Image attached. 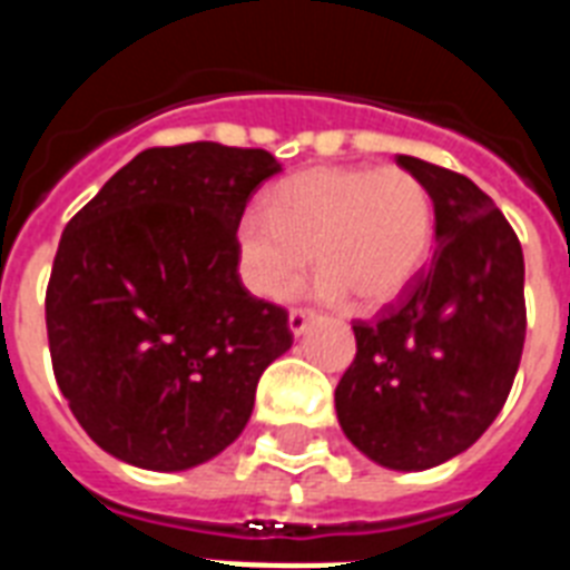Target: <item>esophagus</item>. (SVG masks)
I'll return each mask as SVG.
<instances>
[{
  "mask_svg": "<svg viewBox=\"0 0 570 570\" xmlns=\"http://www.w3.org/2000/svg\"><path fill=\"white\" fill-rule=\"evenodd\" d=\"M316 320V313L304 311V307H293L289 311V331H293L295 337H302L304 331L311 328V322Z\"/></svg>",
  "mask_w": 570,
  "mask_h": 570,
  "instance_id": "1",
  "label": "esophagus"
}]
</instances>
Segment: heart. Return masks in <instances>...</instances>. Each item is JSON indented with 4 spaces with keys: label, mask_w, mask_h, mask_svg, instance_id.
Segmentation results:
<instances>
[{
    "label": "heart",
    "mask_w": 570,
    "mask_h": 570,
    "mask_svg": "<svg viewBox=\"0 0 570 570\" xmlns=\"http://www.w3.org/2000/svg\"><path fill=\"white\" fill-rule=\"evenodd\" d=\"M434 245V204L405 168L325 165L293 174L266 195V215L236 224V257L250 293L281 302L311 266L320 293L381 307L407 289Z\"/></svg>",
    "instance_id": "b5f03b06"
}]
</instances>
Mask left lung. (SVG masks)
Masks as SVG:
<instances>
[{
  "label": "left lung",
  "mask_w": 570,
  "mask_h": 570,
  "mask_svg": "<svg viewBox=\"0 0 570 570\" xmlns=\"http://www.w3.org/2000/svg\"><path fill=\"white\" fill-rule=\"evenodd\" d=\"M434 204V257L373 322L337 384L343 432L390 470H429L485 434L509 399L527 337L523 250L464 174L396 156Z\"/></svg>",
  "instance_id": "obj_1"
}]
</instances>
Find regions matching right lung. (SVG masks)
<instances>
[{"label": "right lung", "mask_w": 570, "mask_h": 570, "mask_svg": "<svg viewBox=\"0 0 570 570\" xmlns=\"http://www.w3.org/2000/svg\"><path fill=\"white\" fill-rule=\"evenodd\" d=\"M281 165L191 141L124 165L58 242L52 373L88 438L145 470H189L242 434L257 381L293 346L284 307L242 286L236 224Z\"/></svg>", "instance_id": "right-lung-1"}]
</instances>
